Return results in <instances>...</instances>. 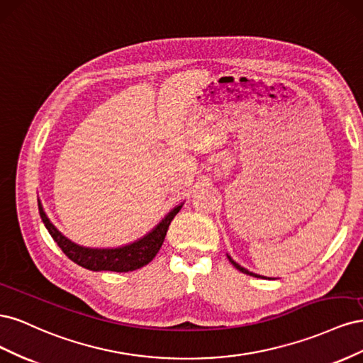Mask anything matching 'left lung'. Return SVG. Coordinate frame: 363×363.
<instances>
[{"instance_id": "obj_1", "label": "left lung", "mask_w": 363, "mask_h": 363, "mask_svg": "<svg viewBox=\"0 0 363 363\" xmlns=\"http://www.w3.org/2000/svg\"><path fill=\"white\" fill-rule=\"evenodd\" d=\"M228 257V260L230 262H232V265L236 268V269H239L240 272H244V274H247V276H252V277H260V276H257V274H255V272H250L248 269H245V268H242V267H240V265H238V263L232 259V257H230V256H227Z\"/></svg>"}]
</instances>
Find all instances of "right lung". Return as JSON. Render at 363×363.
<instances>
[{"label": "right lung", "mask_w": 363, "mask_h": 363, "mask_svg": "<svg viewBox=\"0 0 363 363\" xmlns=\"http://www.w3.org/2000/svg\"><path fill=\"white\" fill-rule=\"evenodd\" d=\"M182 204L174 207L172 211L164 216L162 221L151 230L148 235L140 238L135 242L118 248H89L82 247L72 242L71 239L63 236L59 230L50 221L47 213L39 201V213L43 224H45L48 233L56 240L60 250L67 255L77 265H80L91 271H115V272H128L135 271L150 263L159 252L164 236H167L168 227L174 216L180 212Z\"/></svg>", "instance_id": "add662e5"}]
</instances>
